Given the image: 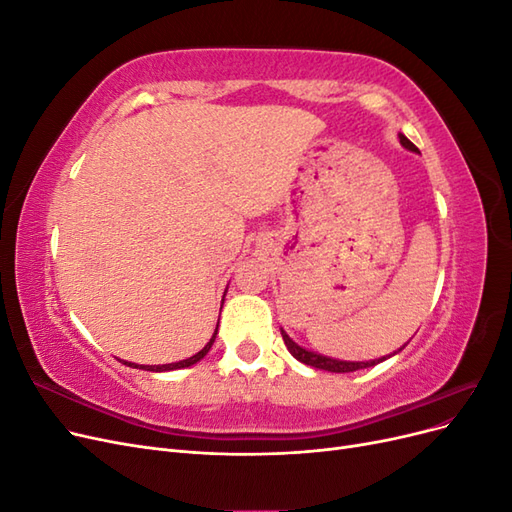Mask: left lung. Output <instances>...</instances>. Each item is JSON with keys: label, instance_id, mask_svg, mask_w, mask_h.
<instances>
[{"label": "left lung", "instance_id": "8db88e82", "mask_svg": "<svg viewBox=\"0 0 512 512\" xmlns=\"http://www.w3.org/2000/svg\"><path fill=\"white\" fill-rule=\"evenodd\" d=\"M399 141H401V145L404 147H408V149H412V151H416V147L408 141V138L401 134L399 136ZM282 337H284V344H286V348L290 350V354L294 356V359L297 361H301V363H305V365H312V367H316V369H324V371H335V374H346V371H356V369H365V367H374L376 363H380V361H384V359H378V361H365V363H352V361H337V359H329V356H320V354H314V352H309V350H305V348H301V346H297L292 342V339L282 331Z\"/></svg>", "mask_w": 512, "mask_h": 512}]
</instances>
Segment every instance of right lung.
Here are the masks:
<instances>
[{
  "label": "right lung",
  "instance_id": "1",
  "mask_svg": "<svg viewBox=\"0 0 512 512\" xmlns=\"http://www.w3.org/2000/svg\"><path fill=\"white\" fill-rule=\"evenodd\" d=\"M215 335H218V329H215V333H213V337L209 339V344L200 350L198 354H194V356H190V359H185V361H179V363H168V365H147V367H138V365H134V363H126V365H134V367H138V369H147V371H170V369H181V367H190V365H194V363H198L200 359H203V356L211 350V346H213V342H215Z\"/></svg>",
  "mask_w": 512,
  "mask_h": 512
}]
</instances>
